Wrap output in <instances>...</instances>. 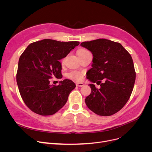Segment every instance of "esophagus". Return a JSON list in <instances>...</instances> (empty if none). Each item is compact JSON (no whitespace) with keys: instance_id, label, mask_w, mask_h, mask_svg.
Returning a JSON list of instances; mask_svg holds the SVG:
<instances>
[{"instance_id":"34e87169","label":"esophagus","mask_w":152,"mask_h":152,"mask_svg":"<svg viewBox=\"0 0 152 152\" xmlns=\"http://www.w3.org/2000/svg\"><path fill=\"white\" fill-rule=\"evenodd\" d=\"M84 84L83 83H76V86H77V87H83V86H84Z\"/></svg>"}]
</instances>
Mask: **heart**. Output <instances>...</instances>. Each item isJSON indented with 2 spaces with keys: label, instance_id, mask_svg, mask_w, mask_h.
I'll return each instance as SVG.
<instances>
[{
  "label": "heart",
  "instance_id": "obj_1",
  "mask_svg": "<svg viewBox=\"0 0 152 152\" xmlns=\"http://www.w3.org/2000/svg\"><path fill=\"white\" fill-rule=\"evenodd\" d=\"M87 52H89L88 50H87L85 49H79L77 52V55H83ZM83 74L81 72H78V71H71L68 74L67 77L71 79H73V80L76 81H80L81 79L83 78Z\"/></svg>",
  "mask_w": 152,
  "mask_h": 152
}]
</instances>
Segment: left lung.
<instances>
[{"label": "left lung", "mask_w": 152, "mask_h": 152, "mask_svg": "<svg viewBox=\"0 0 152 152\" xmlns=\"http://www.w3.org/2000/svg\"><path fill=\"white\" fill-rule=\"evenodd\" d=\"M81 46L94 57L87 78L100 86L97 89L93 84L89 85L91 93L86 98V104L98 115H112L126 105L134 88L135 71L131 56L120 43L105 39L83 42Z\"/></svg>", "instance_id": "obj_1"}]
</instances>
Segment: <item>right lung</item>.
<instances>
[{
  "label": "right lung",
  "instance_id": "obj_1",
  "mask_svg": "<svg viewBox=\"0 0 152 152\" xmlns=\"http://www.w3.org/2000/svg\"><path fill=\"white\" fill-rule=\"evenodd\" d=\"M79 44L77 41L45 39L30 44L21 55L17 83L23 100L32 111L49 116L65 105L75 84L69 79H64L58 86L50 85L49 79L62 77L59 60Z\"/></svg>",
  "mask_w": 152,
  "mask_h": 152
}]
</instances>
